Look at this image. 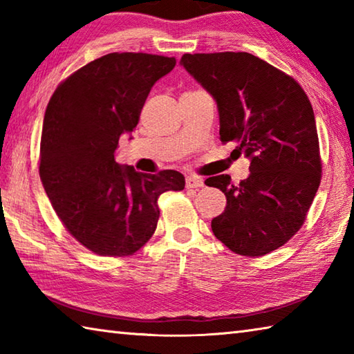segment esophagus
Here are the masks:
<instances>
[{
	"label": "esophagus",
	"instance_id": "1",
	"mask_svg": "<svg viewBox=\"0 0 354 354\" xmlns=\"http://www.w3.org/2000/svg\"><path fill=\"white\" fill-rule=\"evenodd\" d=\"M203 186V178L202 177H196V176H188L186 177V188L189 189H197Z\"/></svg>",
	"mask_w": 354,
	"mask_h": 354
}]
</instances>
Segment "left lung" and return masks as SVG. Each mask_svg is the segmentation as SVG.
<instances>
[{
	"instance_id": "obj_1",
	"label": "left lung",
	"mask_w": 354,
	"mask_h": 354,
	"mask_svg": "<svg viewBox=\"0 0 354 354\" xmlns=\"http://www.w3.org/2000/svg\"><path fill=\"white\" fill-rule=\"evenodd\" d=\"M180 64L216 100L220 140L250 158L237 185L226 174L205 180L226 197L212 232L236 254H268L301 230L321 183L310 100L295 78L248 52L185 53Z\"/></svg>"
}]
</instances>
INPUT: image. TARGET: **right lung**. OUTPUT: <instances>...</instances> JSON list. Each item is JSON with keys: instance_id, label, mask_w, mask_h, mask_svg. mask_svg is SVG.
Listing matches in <instances>:
<instances>
[{"instance_id": "1", "label": "right lung", "mask_w": 354, "mask_h": 354, "mask_svg": "<svg viewBox=\"0 0 354 354\" xmlns=\"http://www.w3.org/2000/svg\"><path fill=\"white\" fill-rule=\"evenodd\" d=\"M174 66V57L108 53L73 72L49 100L39 177L66 230L95 254L138 251L157 228L158 197L185 188L178 171L142 174L115 162L120 137L134 131L152 86Z\"/></svg>"}]
</instances>
